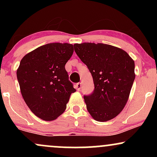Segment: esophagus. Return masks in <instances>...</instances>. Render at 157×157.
<instances>
[{
	"mask_svg": "<svg viewBox=\"0 0 157 157\" xmlns=\"http://www.w3.org/2000/svg\"><path fill=\"white\" fill-rule=\"evenodd\" d=\"M81 87H82V85H81L80 82H78V83L75 84V89H77V91H80L81 89Z\"/></svg>",
	"mask_w": 157,
	"mask_h": 157,
	"instance_id": "1",
	"label": "esophagus"
}]
</instances>
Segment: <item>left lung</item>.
Returning <instances> with one entry per match:
<instances>
[{"label": "left lung", "instance_id": "8db88e82", "mask_svg": "<svg viewBox=\"0 0 157 157\" xmlns=\"http://www.w3.org/2000/svg\"><path fill=\"white\" fill-rule=\"evenodd\" d=\"M74 47L94 83L93 93L84 96L88 111L98 122L112 120L128 100L135 79L134 60L125 51L111 45L83 43Z\"/></svg>", "mask_w": 157, "mask_h": 157}]
</instances>
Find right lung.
Masks as SVG:
<instances>
[{"instance_id": "1", "label": "right lung", "mask_w": 157, "mask_h": 157, "mask_svg": "<svg viewBox=\"0 0 157 157\" xmlns=\"http://www.w3.org/2000/svg\"><path fill=\"white\" fill-rule=\"evenodd\" d=\"M73 52L72 44L52 43L37 48L21 60L17 77L21 94L37 117L56 120L76 91L65 68Z\"/></svg>"}]
</instances>
